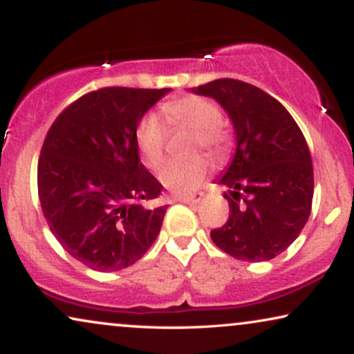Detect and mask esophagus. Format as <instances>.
Wrapping results in <instances>:
<instances>
[{"label": "esophagus", "instance_id": "1", "mask_svg": "<svg viewBox=\"0 0 354 354\" xmlns=\"http://www.w3.org/2000/svg\"><path fill=\"white\" fill-rule=\"evenodd\" d=\"M201 198H203V193L200 192V193H195V195H192V196L176 198V200L180 201V203H187V205H198V203L201 201Z\"/></svg>", "mask_w": 354, "mask_h": 354}]
</instances>
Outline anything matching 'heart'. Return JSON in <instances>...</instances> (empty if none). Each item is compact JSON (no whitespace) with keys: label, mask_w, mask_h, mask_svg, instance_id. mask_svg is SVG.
<instances>
[{"label":"heart","mask_w":354,"mask_h":354,"mask_svg":"<svg viewBox=\"0 0 354 354\" xmlns=\"http://www.w3.org/2000/svg\"><path fill=\"white\" fill-rule=\"evenodd\" d=\"M164 119L169 125L187 129L195 135L193 149L205 148L207 151L222 156L229 145V133L221 124V111L211 100L196 95H185L182 98L167 101L162 104ZM167 130L156 115L149 114L140 120L137 127V143L142 151L143 162L156 169L164 158ZM209 172L206 158L195 156L185 162H167L158 174L159 182L178 195L193 192L205 180Z\"/></svg>","instance_id":"b5f03b06"}]
</instances>
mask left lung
<instances>
[{
	"instance_id": "8db88e82",
	"label": "left lung",
	"mask_w": 354,
	"mask_h": 354,
	"mask_svg": "<svg viewBox=\"0 0 354 354\" xmlns=\"http://www.w3.org/2000/svg\"><path fill=\"white\" fill-rule=\"evenodd\" d=\"M192 91L224 108L236 140L217 180L230 214L211 239L236 259H272L297 240L311 214L314 174L306 140L288 111L258 86L219 79Z\"/></svg>"
}]
</instances>
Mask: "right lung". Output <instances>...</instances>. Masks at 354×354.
Returning a JSON list of instances; mask_svg holds the SVG:
<instances>
[{"instance_id": "obj_1", "label": "right lung", "mask_w": 354, "mask_h": 354, "mask_svg": "<svg viewBox=\"0 0 354 354\" xmlns=\"http://www.w3.org/2000/svg\"><path fill=\"white\" fill-rule=\"evenodd\" d=\"M171 88L108 86L57 115L38 159L43 216L62 248L86 268L114 272L158 239L167 205L140 162L137 127Z\"/></svg>"}]
</instances>
